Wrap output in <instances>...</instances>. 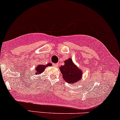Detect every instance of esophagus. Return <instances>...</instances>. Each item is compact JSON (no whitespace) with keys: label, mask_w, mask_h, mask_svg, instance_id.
Instances as JSON below:
<instances>
[{"label":"esophagus","mask_w":120,"mask_h":120,"mask_svg":"<svg viewBox=\"0 0 120 120\" xmlns=\"http://www.w3.org/2000/svg\"><path fill=\"white\" fill-rule=\"evenodd\" d=\"M53 66H55V67H57V66H59V64H53Z\"/></svg>","instance_id":"34e87169"}]
</instances>
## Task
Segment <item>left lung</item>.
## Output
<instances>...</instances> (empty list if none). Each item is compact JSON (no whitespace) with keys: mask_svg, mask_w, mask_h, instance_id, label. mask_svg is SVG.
Returning <instances> with one entry per match:
<instances>
[{"mask_svg":"<svg viewBox=\"0 0 120 120\" xmlns=\"http://www.w3.org/2000/svg\"><path fill=\"white\" fill-rule=\"evenodd\" d=\"M64 65L60 67L64 80L70 84H74L80 81L82 76V71L76 65L71 58L64 61Z\"/></svg>","mask_w":120,"mask_h":120,"instance_id":"left-lung-1","label":"left lung"}]
</instances>
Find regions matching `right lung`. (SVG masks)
Here are the masks:
<instances>
[{"label":"right lung","mask_w":120,"mask_h":120,"mask_svg":"<svg viewBox=\"0 0 120 120\" xmlns=\"http://www.w3.org/2000/svg\"><path fill=\"white\" fill-rule=\"evenodd\" d=\"M52 66L51 63H49L46 65L39 64L35 68V74L36 75H39V74L42 73L45 70V68L48 66Z\"/></svg>","instance_id":"1"}]
</instances>
